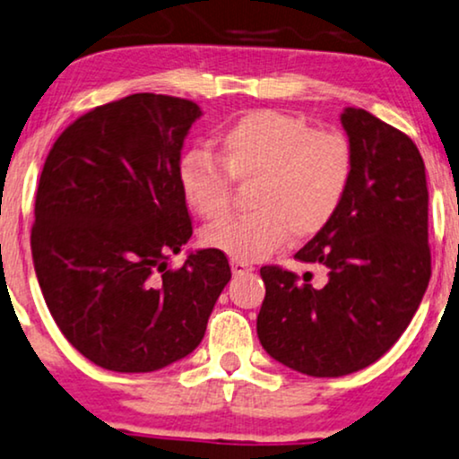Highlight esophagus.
Returning <instances> with one entry per match:
<instances>
[{
	"mask_svg": "<svg viewBox=\"0 0 459 459\" xmlns=\"http://www.w3.org/2000/svg\"><path fill=\"white\" fill-rule=\"evenodd\" d=\"M230 269H233L235 277H239V275H246V273H252L254 266L247 263H241V260H230Z\"/></svg>",
	"mask_w": 459,
	"mask_h": 459,
	"instance_id": "obj_1",
	"label": "esophagus"
}]
</instances>
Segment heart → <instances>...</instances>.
Here are the masks:
<instances>
[{
  "instance_id": "heart-1",
  "label": "heart",
  "mask_w": 459,
  "mask_h": 459,
  "mask_svg": "<svg viewBox=\"0 0 459 459\" xmlns=\"http://www.w3.org/2000/svg\"><path fill=\"white\" fill-rule=\"evenodd\" d=\"M216 154L188 150L178 160L179 195L196 216L216 222L230 203V179L252 182L246 216L203 233V243L229 258L252 263L299 239L317 235L339 213L353 178L345 135L317 131L299 116L252 109L216 133Z\"/></svg>"
}]
</instances>
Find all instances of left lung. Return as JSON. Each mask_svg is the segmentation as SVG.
Returning a JSON list of instances; mask_svg holds the SVG:
<instances>
[{"instance_id":"left-lung-1","label":"left lung","mask_w":459,"mask_h":459,"mask_svg":"<svg viewBox=\"0 0 459 459\" xmlns=\"http://www.w3.org/2000/svg\"><path fill=\"white\" fill-rule=\"evenodd\" d=\"M353 178L343 205L297 256L322 264L324 286L263 266L266 294L256 330L283 367L309 377L367 368L413 320L428 281L426 165L411 137L367 109L345 108Z\"/></svg>"}]
</instances>
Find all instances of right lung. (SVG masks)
<instances>
[{
	"label": "right lung",
	"instance_id": "1",
	"mask_svg": "<svg viewBox=\"0 0 459 459\" xmlns=\"http://www.w3.org/2000/svg\"><path fill=\"white\" fill-rule=\"evenodd\" d=\"M201 114L137 92L80 116L46 156L33 264L56 326L97 367L152 373L186 358L230 280L212 247L167 269L193 235L176 171Z\"/></svg>",
	"mask_w": 459,
	"mask_h": 459
}]
</instances>
